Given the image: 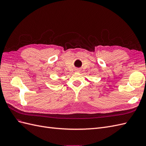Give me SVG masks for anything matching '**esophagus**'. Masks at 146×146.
Segmentation results:
<instances>
[{"label": "esophagus", "instance_id": "obj_1", "mask_svg": "<svg viewBox=\"0 0 146 146\" xmlns=\"http://www.w3.org/2000/svg\"><path fill=\"white\" fill-rule=\"evenodd\" d=\"M76 70H77V71H80V70H79V69H76Z\"/></svg>", "mask_w": 146, "mask_h": 146}]
</instances>
